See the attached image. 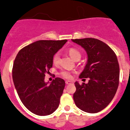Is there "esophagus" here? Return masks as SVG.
I'll list each match as a JSON object with an SVG mask.
<instances>
[{
  "instance_id": "esophagus-1",
  "label": "esophagus",
  "mask_w": 130,
  "mask_h": 130,
  "mask_svg": "<svg viewBox=\"0 0 130 130\" xmlns=\"http://www.w3.org/2000/svg\"><path fill=\"white\" fill-rule=\"evenodd\" d=\"M73 83V81H66V85H71V84Z\"/></svg>"
}]
</instances>
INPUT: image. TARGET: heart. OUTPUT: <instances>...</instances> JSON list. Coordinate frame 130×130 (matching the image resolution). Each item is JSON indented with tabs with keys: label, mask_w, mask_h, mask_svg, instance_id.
Masks as SVG:
<instances>
[{
	"label": "heart",
	"mask_w": 130,
	"mask_h": 130,
	"mask_svg": "<svg viewBox=\"0 0 130 130\" xmlns=\"http://www.w3.org/2000/svg\"><path fill=\"white\" fill-rule=\"evenodd\" d=\"M69 52V55L73 59L76 60H79L81 57V53L77 49L74 47H71L69 49L68 51ZM60 61V53L59 52H57V53L54 54L53 57V62L54 64H59ZM60 74L63 77L66 79H69L71 77V73L68 71H62L61 72Z\"/></svg>",
	"instance_id": "b5f03b06"
}]
</instances>
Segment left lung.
<instances>
[{
    "instance_id": "1",
    "label": "left lung",
    "mask_w": 130,
    "mask_h": 130,
    "mask_svg": "<svg viewBox=\"0 0 130 130\" xmlns=\"http://www.w3.org/2000/svg\"><path fill=\"white\" fill-rule=\"evenodd\" d=\"M88 54V62L79 78H88V84L74 85L73 99L83 111L96 113L105 109L114 98L119 85L120 66L115 52L106 44L94 38L72 39Z\"/></svg>"
}]
</instances>
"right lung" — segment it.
<instances>
[{"label":"right lung","instance_id":"obj_1","mask_svg":"<svg viewBox=\"0 0 130 130\" xmlns=\"http://www.w3.org/2000/svg\"><path fill=\"white\" fill-rule=\"evenodd\" d=\"M67 40H41L19 51L14 60L12 79L20 100L34 114L46 116L58 108L65 81L56 77L50 85L45 74L53 67V57Z\"/></svg>","mask_w":130,"mask_h":130}]
</instances>
